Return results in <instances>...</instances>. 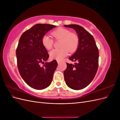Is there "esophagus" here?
Listing matches in <instances>:
<instances>
[{"label":"esophagus","mask_w":120,"mask_h":120,"mask_svg":"<svg viewBox=\"0 0 120 120\" xmlns=\"http://www.w3.org/2000/svg\"><path fill=\"white\" fill-rule=\"evenodd\" d=\"M57 63L58 64H59L60 63V60H57Z\"/></svg>","instance_id":"1"}]
</instances>
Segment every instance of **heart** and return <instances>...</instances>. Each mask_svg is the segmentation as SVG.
Masks as SVG:
<instances>
[{"instance_id": "heart-1", "label": "heart", "mask_w": 120, "mask_h": 120, "mask_svg": "<svg viewBox=\"0 0 120 120\" xmlns=\"http://www.w3.org/2000/svg\"><path fill=\"white\" fill-rule=\"evenodd\" d=\"M52 34L56 39H61L60 49H54L49 52L50 57L52 59L60 60L67 56L70 51L71 52H75L79 45V39L77 35L71 32L67 28L59 27L53 30ZM42 45L47 50L52 48L53 40L48 35H43L41 39Z\"/></svg>"}]
</instances>
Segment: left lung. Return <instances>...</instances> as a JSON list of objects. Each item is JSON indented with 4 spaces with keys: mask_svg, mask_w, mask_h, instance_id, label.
Returning a JSON list of instances; mask_svg holds the SVG:
<instances>
[{
    "mask_svg": "<svg viewBox=\"0 0 120 120\" xmlns=\"http://www.w3.org/2000/svg\"><path fill=\"white\" fill-rule=\"evenodd\" d=\"M73 28L79 37V45L75 53L69 60L76 62L67 63L64 72L67 85L75 90L86 88L95 78L99 65V52L94 38L84 28L78 24L64 25Z\"/></svg>",
    "mask_w": 120,
    "mask_h": 120,
    "instance_id": "left-lung-1",
    "label": "left lung"
}]
</instances>
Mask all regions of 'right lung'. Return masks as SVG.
Here are the masks:
<instances>
[{
  "mask_svg": "<svg viewBox=\"0 0 120 120\" xmlns=\"http://www.w3.org/2000/svg\"><path fill=\"white\" fill-rule=\"evenodd\" d=\"M56 27L49 24H37L24 32L19 39L16 50L18 69L24 81L34 89H44L52 81L57 63L56 60L46 62L49 55L41 39ZM41 63L44 64L42 67Z\"/></svg>",
  "mask_w": 120,
  "mask_h": 120,
  "instance_id": "obj_1",
  "label": "right lung"
}]
</instances>
